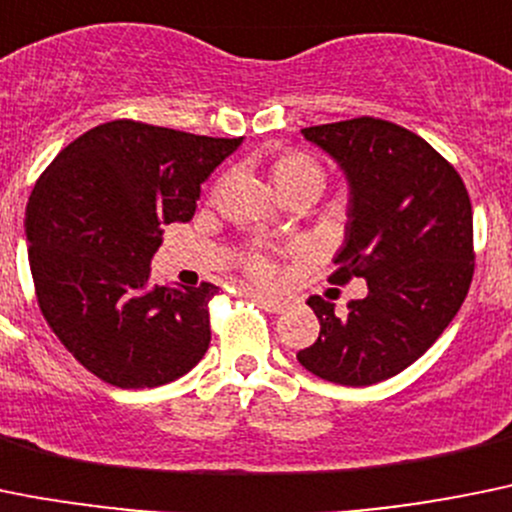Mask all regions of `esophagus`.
Returning a JSON list of instances; mask_svg holds the SVG:
<instances>
[{
	"instance_id": "1",
	"label": "esophagus",
	"mask_w": 512,
	"mask_h": 512,
	"mask_svg": "<svg viewBox=\"0 0 512 512\" xmlns=\"http://www.w3.org/2000/svg\"><path fill=\"white\" fill-rule=\"evenodd\" d=\"M250 295L257 300V303L265 305V308L270 310V313H283L285 305H288L283 298H275V295H270V293H257V290H252Z\"/></svg>"
}]
</instances>
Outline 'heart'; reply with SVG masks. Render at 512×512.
I'll return each instance as SVG.
<instances>
[{"instance_id":"1","label":"heart","mask_w":512,"mask_h":512,"mask_svg":"<svg viewBox=\"0 0 512 512\" xmlns=\"http://www.w3.org/2000/svg\"><path fill=\"white\" fill-rule=\"evenodd\" d=\"M272 176H275V184L283 191V197L293 194L298 189H308V186H321L323 189V169L315 164L310 156L300 154V151H288V154L280 156L272 166ZM245 267L252 278L260 280V283H275L280 278L278 265L272 262L270 255L255 250L245 257Z\"/></svg>"}]
</instances>
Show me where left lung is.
I'll return each mask as SVG.
<instances>
[{
	"instance_id": "1",
	"label": "left lung",
	"mask_w": 512,
	"mask_h": 512,
	"mask_svg": "<svg viewBox=\"0 0 512 512\" xmlns=\"http://www.w3.org/2000/svg\"><path fill=\"white\" fill-rule=\"evenodd\" d=\"M348 179L346 242L331 283L364 278L369 295L343 315L321 295V321L298 361L321 379L371 386L412 366L460 310L475 272L465 181L422 136L381 118L303 128Z\"/></svg>"
}]
</instances>
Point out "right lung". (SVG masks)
I'll list each match as a JSON object with an SVG mask.
<instances>
[{
    "instance_id": "obj_1",
    "label": "right lung",
    "mask_w": 512,
    "mask_h": 512,
    "mask_svg": "<svg viewBox=\"0 0 512 512\" xmlns=\"http://www.w3.org/2000/svg\"><path fill=\"white\" fill-rule=\"evenodd\" d=\"M242 138L111 121L42 171L25 234L47 326L80 364L121 389L169 384L209 348L217 285H151L164 224L189 222L207 176Z\"/></svg>"
}]
</instances>
